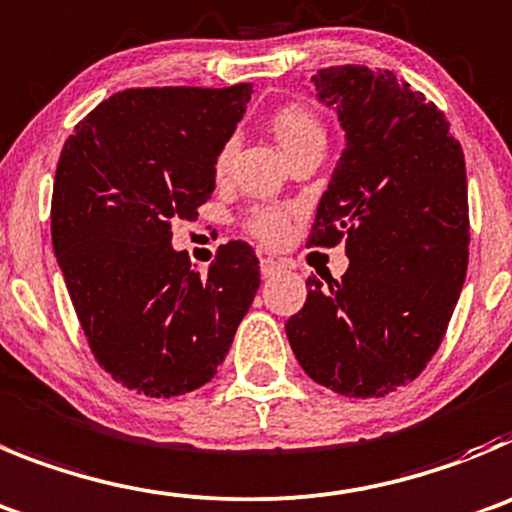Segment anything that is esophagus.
Masks as SVG:
<instances>
[{
    "label": "esophagus",
    "instance_id": "34e87169",
    "mask_svg": "<svg viewBox=\"0 0 512 512\" xmlns=\"http://www.w3.org/2000/svg\"><path fill=\"white\" fill-rule=\"evenodd\" d=\"M284 269V264H281V261H276V259H261V274L264 276H274V274H279V271Z\"/></svg>",
    "mask_w": 512,
    "mask_h": 512
}]
</instances>
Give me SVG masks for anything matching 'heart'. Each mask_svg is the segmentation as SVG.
I'll list each match as a JSON object with an SVG mask.
<instances>
[{
  "instance_id": "1",
  "label": "heart",
  "mask_w": 512,
  "mask_h": 512,
  "mask_svg": "<svg viewBox=\"0 0 512 512\" xmlns=\"http://www.w3.org/2000/svg\"><path fill=\"white\" fill-rule=\"evenodd\" d=\"M271 131H274L276 142L287 154H292L294 149L304 147L309 142H325V129H322L320 119L304 106H297V103L281 106L271 114ZM233 154H236V139H225L213 162V172L218 180H223L231 170ZM287 228V213H281V210H256L248 218V231L266 243H279L281 238L287 236Z\"/></svg>"
}]
</instances>
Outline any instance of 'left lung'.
I'll return each mask as SVG.
<instances>
[{
	"mask_svg": "<svg viewBox=\"0 0 512 512\" xmlns=\"http://www.w3.org/2000/svg\"><path fill=\"white\" fill-rule=\"evenodd\" d=\"M312 81L348 144L307 246L345 241L350 266L330 289L309 276L287 337L312 381L381 398L426 368L457 307L470 259L464 152L442 111L391 70L332 65Z\"/></svg>",
	"mask_w": 512,
	"mask_h": 512,
	"instance_id": "obj_1",
	"label": "left lung"
}]
</instances>
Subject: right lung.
<instances>
[{
	"label": "right lung",
	"instance_id": "add662e5",
	"mask_svg": "<svg viewBox=\"0 0 512 512\" xmlns=\"http://www.w3.org/2000/svg\"><path fill=\"white\" fill-rule=\"evenodd\" d=\"M228 88H126L65 139L53 185V248L88 348L149 398L190 393L218 373L261 284L248 243L215 251L208 274L172 248L215 190L213 162L251 101Z\"/></svg>",
	"mask_w": 512,
	"mask_h": 512
}]
</instances>
